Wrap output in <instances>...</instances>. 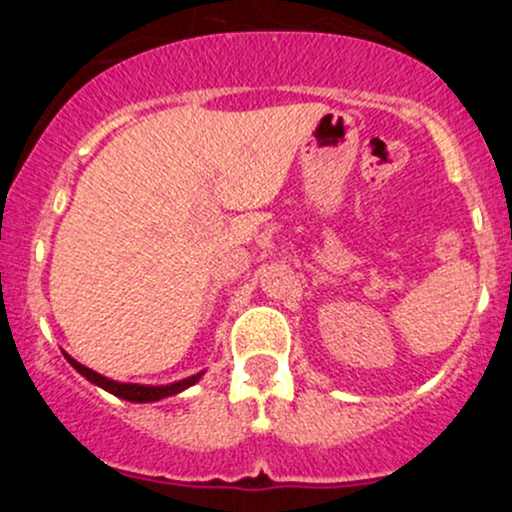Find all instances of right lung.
<instances>
[{"label":"right lung","mask_w":512,"mask_h":512,"mask_svg":"<svg viewBox=\"0 0 512 512\" xmlns=\"http://www.w3.org/2000/svg\"><path fill=\"white\" fill-rule=\"evenodd\" d=\"M66 359L71 361V366H74L76 371H79L81 376H86L89 381H94L96 386H101V389L111 391L113 396H118V399H126V401H138V404H146V401H160L165 399V396H173L178 394V391L188 389L190 384H195V381L200 379V374L190 376V379L185 381H178V384H170V386H138V384H118V381H111L106 379V376L96 374V371L86 369V366H81L79 361H74L71 356H66Z\"/></svg>","instance_id":"1"}]
</instances>
